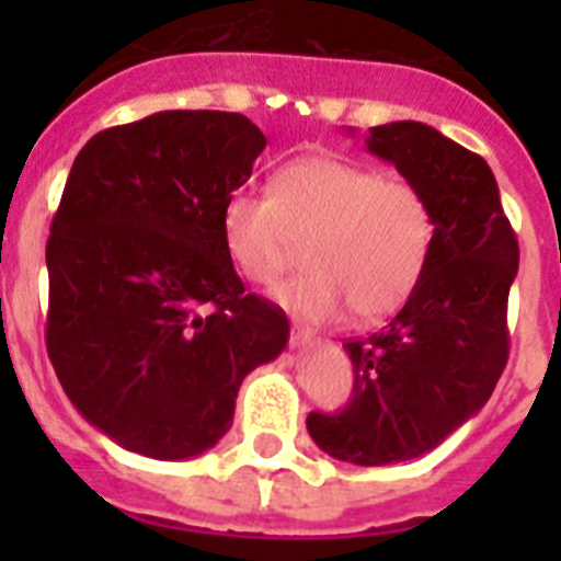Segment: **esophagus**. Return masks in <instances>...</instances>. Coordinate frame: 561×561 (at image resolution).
Listing matches in <instances>:
<instances>
[{
  "label": "esophagus",
  "mask_w": 561,
  "mask_h": 561,
  "mask_svg": "<svg viewBox=\"0 0 561 561\" xmlns=\"http://www.w3.org/2000/svg\"><path fill=\"white\" fill-rule=\"evenodd\" d=\"M311 337H314V334L308 332L306 325H290V346H306V343H311Z\"/></svg>",
  "instance_id": "34e87169"
}]
</instances>
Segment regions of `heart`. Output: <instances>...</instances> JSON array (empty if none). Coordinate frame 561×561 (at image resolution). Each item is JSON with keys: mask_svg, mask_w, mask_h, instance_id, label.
<instances>
[{"mask_svg": "<svg viewBox=\"0 0 561 561\" xmlns=\"http://www.w3.org/2000/svg\"><path fill=\"white\" fill-rule=\"evenodd\" d=\"M229 262L247 282L271 285L302 244L308 264L276 297L311 320H381L408 302L434 244V211L410 180L364 162L302 157L282 165L267 194L232 192L220 209Z\"/></svg>", "mask_w": 561, "mask_h": 561, "instance_id": "1", "label": "heart"}]
</instances>
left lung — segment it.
<instances>
[{
  "label": "left lung",
  "instance_id": "1",
  "mask_svg": "<svg viewBox=\"0 0 561 561\" xmlns=\"http://www.w3.org/2000/svg\"><path fill=\"white\" fill-rule=\"evenodd\" d=\"M367 148L422 188L434 244L404 308L369 337L343 343L355 387L337 413H308L334 460L390 466L434 451L478 413L510 358L506 299L518 238L483 157L422 122L369 130Z\"/></svg>",
  "mask_w": 561,
  "mask_h": 561
}]
</instances>
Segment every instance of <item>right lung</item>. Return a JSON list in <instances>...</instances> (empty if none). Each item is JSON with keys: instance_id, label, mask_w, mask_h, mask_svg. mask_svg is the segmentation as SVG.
Masks as SVG:
<instances>
[{"instance_id": "add662e5", "label": "right lung", "mask_w": 561, "mask_h": 561, "mask_svg": "<svg viewBox=\"0 0 561 561\" xmlns=\"http://www.w3.org/2000/svg\"><path fill=\"white\" fill-rule=\"evenodd\" d=\"M264 145L241 113L165 110L75 157L46 244V350L81 416L127 451L211 448L244 375L288 343L285 311L244 294L220 238Z\"/></svg>"}]
</instances>
